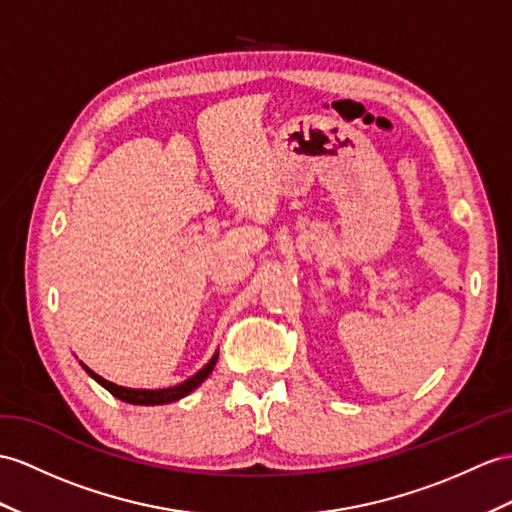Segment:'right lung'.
<instances>
[{"mask_svg": "<svg viewBox=\"0 0 512 512\" xmlns=\"http://www.w3.org/2000/svg\"><path fill=\"white\" fill-rule=\"evenodd\" d=\"M217 358H219V352H215V356L208 360V363L199 369L195 376H191L189 380H184L176 386H169V389H128V386H119L115 382H108L104 380L102 376H97V373L93 369H89L86 365L84 371L89 373V376L104 386L106 391H110L112 395L117 397V400L121 402H128V404H139V406H156V404H169V402H178L182 400L184 395H189L191 391H195L199 384H202L210 373H213L215 365H217Z\"/></svg>", "mask_w": 512, "mask_h": 512, "instance_id": "right-lung-1", "label": "right lung"}]
</instances>
